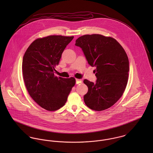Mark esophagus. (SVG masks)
<instances>
[{
    "instance_id": "1",
    "label": "esophagus",
    "mask_w": 153,
    "mask_h": 153,
    "mask_svg": "<svg viewBox=\"0 0 153 153\" xmlns=\"http://www.w3.org/2000/svg\"><path fill=\"white\" fill-rule=\"evenodd\" d=\"M82 82V81L81 79H76V84H79L80 83Z\"/></svg>"
}]
</instances>
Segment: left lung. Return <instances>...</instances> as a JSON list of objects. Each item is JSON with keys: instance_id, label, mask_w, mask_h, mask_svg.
Returning <instances> with one entry per match:
<instances>
[{"instance_id": "left-lung-1", "label": "left lung", "mask_w": 153, "mask_h": 153, "mask_svg": "<svg viewBox=\"0 0 153 153\" xmlns=\"http://www.w3.org/2000/svg\"><path fill=\"white\" fill-rule=\"evenodd\" d=\"M75 45L80 47L97 78L96 82L84 80L88 88L84 100L88 107L103 111L112 106L123 95L127 86L129 61L127 55L115 39L99 34L78 38Z\"/></svg>"}]
</instances>
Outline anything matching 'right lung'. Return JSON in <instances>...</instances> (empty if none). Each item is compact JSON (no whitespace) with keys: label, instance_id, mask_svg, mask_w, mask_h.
<instances>
[{"label":"right lung","instance_id":"obj_1","mask_svg":"<svg viewBox=\"0 0 153 153\" xmlns=\"http://www.w3.org/2000/svg\"><path fill=\"white\" fill-rule=\"evenodd\" d=\"M74 36L51 35L34 41L22 61L23 77L32 98L42 108L56 111L62 107L75 84L73 77L54 75L62 52Z\"/></svg>","mask_w":153,"mask_h":153}]
</instances>
